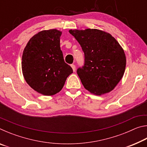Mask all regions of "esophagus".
<instances>
[{
    "label": "esophagus",
    "mask_w": 147,
    "mask_h": 147,
    "mask_svg": "<svg viewBox=\"0 0 147 147\" xmlns=\"http://www.w3.org/2000/svg\"><path fill=\"white\" fill-rule=\"evenodd\" d=\"M71 66L72 69H73V71H75V70H76V66H75V65H74V64H71Z\"/></svg>",
    "instance_id": "obj_1"
}]
</instances>
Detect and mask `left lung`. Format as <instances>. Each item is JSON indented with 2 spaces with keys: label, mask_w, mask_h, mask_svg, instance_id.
Instances as JSON below:
<instances>
[{
  "label": "left lung",
  "mask_w": 147,
  "mask_h": 147,
  "mask_svg": "<svg viewBox=\"0 0 147 147\" xmlns=\"http://www.w3.org/2000/svg\"><path fill=\"white\" fill-rule=\"evenodd\" d=\"M84 53V63L77 74L90 93L100 95L117 85L126 67V56L117 41L107 32L97 29L69 30Z\"/></svg>",
  "instance_id": "1"
}]
</instances>
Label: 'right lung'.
Here are the masks:
<instances>
[{"instance_id":"right-lung-1","label":"right lung","mask_w":147,"mask_h":147,"mask_svg":"<svg viewBox=\"0 0 147 147\" xmlns=\"http://www.w3.org/2000/svg\"><path fill=\"white\" fill-rule=\"evenodd\" d=\"M61 32L43 30L32 37L24 49L22 71L27 84L50 96L60 91L73 69L64 61L60 49Z\"/></svg>"}]
</instances>
